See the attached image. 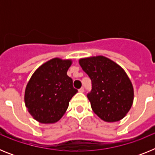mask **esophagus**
Segmentation results:
<instances>
[{"label": "esophagus", "instance_id": "esophagus-1", "mask_svg": "<svg viewBox=\"0 0 155 155\" xmlns=\"http://www.w3.org/2000/svg\"><path fill=\"white\" fill-rule=\"evenodd\" d=\"M84 87H81L80 89L78 90L79 92H84Z\"/></svg>", "mask_w": 155, "mask_h": 155}]
</instances>
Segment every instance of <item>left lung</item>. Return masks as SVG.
I'll return each mask as SVG.
<instances>
[{"label": "left lung", "mask_w": 155, "mask_h": 155, "mask_svg": "<svg viewBox=\"0 0 155 155\" xmlns=\"http://www.w3.org/2000/svg\"><path fill=\"white\" fill-rule=\"evenodd\" d=\"M79 64L91 80L87 96L93 112L109 123L124 118L134 102V87L125 71L103 56L80 59Z\"/></svg>", "instance_id": "left-lung-1"}]
</instances>
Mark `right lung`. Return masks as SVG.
I'll return each instance as SVG.
<instances>
[{
	"instance_id": "add662e5",
	"label": "right lung",
	"mask_w": 155,
	"mask_h": 155,
	"mask_svg": "<svg viewBox=\"0 0 155 155\" xmlns=\"http://www.w3.org/2000/svg\"><path fill=\"white\" fill-rule=\"evenodd\" d=\"M71 64V60L51 59L31 75L25 91V103L36 121L54 124L67 111L70 100L78 92L67 74Z\"/></svg>"
}]
</instances>
